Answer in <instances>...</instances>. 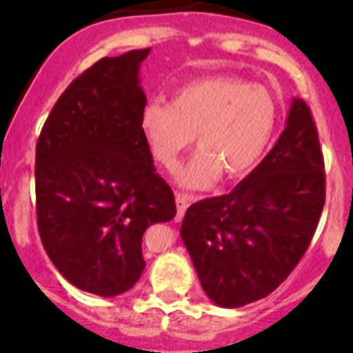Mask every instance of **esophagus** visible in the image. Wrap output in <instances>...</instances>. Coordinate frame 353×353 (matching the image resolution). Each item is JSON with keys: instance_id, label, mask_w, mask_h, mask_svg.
Masks as SVG:
<instances>
[{"instance_id": "obj_1", "label": "esophagus", "mask_w": 353, "mask_h": 353, "mask_svg": "<svg viewBox=\"0 0 353 353\" xmlns=\"http://www.w3.org/2000/svg\"><path fill=\"white\" fill-rule=\"evenodd\" d=\"M176 206H177V222H179L181 219L184 216V213H186L188 206H190V196L184 193H176Z\"/></svg>"}]
</instances>
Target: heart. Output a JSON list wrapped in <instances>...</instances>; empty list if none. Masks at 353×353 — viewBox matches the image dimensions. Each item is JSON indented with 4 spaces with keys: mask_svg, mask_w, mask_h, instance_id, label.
Masks as SVG:
<instances>
[{
    "mask_svg": "<svg viewBox=\"0 0 353 353\" xmlns=\"http://www.w3.org/2000/svg\"><path fill=\"white\" fill-rule=\"evenodd\" d=\"M279 121V105L265 87L236 77L193 81L174 94L170 104L150 102L141 130L152 155L165 169L196 137L199 152L177 170L184 188H208L223 174L236 179L251 172L265 155Z\"/></svg>",
    "mask_w": 353,
    "mask_h": 353,
    "instance_id": "obj_1",
    "label": "heart"
}]
</instances>
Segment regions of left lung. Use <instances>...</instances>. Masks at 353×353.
Returning a JSON list of instances; mask_svg holds the SVG:
<instances>
[{
  "label": "left lung",
  "instance_id": "1",
  "mask_svg": "<svg viewBox=\"0 0 353 353\" xmlns=\"http://www.w3.org/2000/svg\"><path fill=\"white\" fill-rule=\"evenodd\" d=\"M326 196L311 109L292 101L275 147L229 194L188 208L181 237L203 290L220 307L272 294L311 244Z\"/></svg>",
  "mask_w": 353,
  "mask_h": 353
}]
</instances>
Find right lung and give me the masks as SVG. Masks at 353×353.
I'll return each mask as SVG.
<instances>
[{"mask_svg":"<svg viewBox=\"0 0 353 353\" xmlns=\"http://www.w3.org/2000/svg\"><path fill=\"white\" fill-rule=\"evenodd\" d=\"M150 49L102 58L74 78L42 126L35 199L42 245L77 288L101 297L130 290L145 270L141 239L176 216L141 130V61Z\"/></svg>","mask_w":353,"mask_h":353,"instance_id":"obj_1","label":"right lung"}]
</instances>
